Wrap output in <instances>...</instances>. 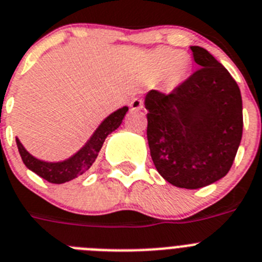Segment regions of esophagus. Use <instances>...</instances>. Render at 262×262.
Listing matches in <instances>:
<instances>
[{
	"instance_id": "34e87169",
	"label": "esophagus",
	"mask_w": 262,
	"mask_h": 262,
	"mask_svg": "<svg viewBox=\"0 0 262 262\" xmlns=\"http://www.w3.org/2000/svg\"><path fill=\"white\" fill-rule=\"evenodd\" d=\"M129 105H130L132 111H140V109L144 108V100L140 99V97H136V99L132 100Z\"/></svg>"
}]
</instances>
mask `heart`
I'll list each match as a JSON object with an SVG mask.
<instances>
[{
    "label": "heart",
    "mask_w": 262,
    "mask_h": 262,
    "mask_svg": "<svg viewBox=\"0 0 262 262\" xmlns=\"http://www.w3.org/2000/svg\"><path fill=\"white\" fill-rule=\"evenodd\" d=\"M150 71L163 74V84L167 91H174L185 83L191 70V59L185 52L174 49H158L149 56Z\"/></svg>",
    "instance_id": "obj_1"
}]
</instances>
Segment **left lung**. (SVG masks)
I'll use <instances>...</instances> for the list:
<instances>
[{"label":"left lung","instance_id":"obj_1","mask_svg":"<svg viewBox=\"0 0 262 262\" xmlns=\"http://www.w3.org/2000/svg\"><path fill=\"white\" fill-rule=\"evenodd\" d=\"M199 70L170 95L149 91L147 142L157 171L172 186L204 187L226 177L243 136L240 88L206 49L191 46Z\"/></svg>","mask_w":262,"mask_h":262}]
</instances>
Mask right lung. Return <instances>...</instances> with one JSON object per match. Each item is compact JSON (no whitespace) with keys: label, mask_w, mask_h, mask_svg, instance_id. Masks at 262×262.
Segmentation results:
<instances>
[{"label":"right lung","mask_w":262,"mask_h":262,"mask_svg":"<svg viewBox=\"0 0 262 262\" xmlns=\"http://www.w3.org/2000/svg\"><path fill=\"white\" fill-rule=\"evenodd\" d=\"M128 109V106H122V108L111 113L108 117L104 118L101 124L96 128V130L93 132L90 140L77 150L74 156L67 159H63V161H59V162H49V161L35 158L25 149L18 137H15L18 151L21 154L25 166L29 170L35 172L36 175H39L40 178L46 179L50 183H56V185L66 183V182H70L77 177H80L95 162V159L99 156V151L103 147L105 138L121 125Z\"/></svg>","instance_id":"obj_1"}]
</instances>
